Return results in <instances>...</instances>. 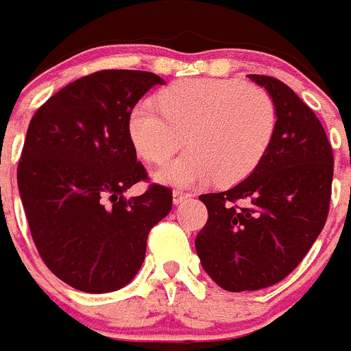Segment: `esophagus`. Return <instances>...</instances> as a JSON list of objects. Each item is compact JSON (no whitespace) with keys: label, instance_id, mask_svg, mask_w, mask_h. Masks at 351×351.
Here are the masks:
<instances>
[{"label":"esophagus","instance_id":"1","mask_svg":"<svg viewBox=\"0 0 351 351\" xmlns=\"http://www.w3.org/2000/svg\"><path fill=\"white\" fill-rule=\"evenodd\" d=\"M189 198H191L189 193H184V191H180V189L173 191V202H175V205L184 204V202L189 200Z\"/></svg>","mask_w":351,"mask_h":351}]
</instances>
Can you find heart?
Masks as SVG:
<instances>
[{
  "label": "heart",
  "mask_w": 351,
  "mask_h": 351,
  "mask_svg": "<svg viewBox=\"0 0 351 351\" xmlns=\"http://www.w3.org/2000/svg\"><path fill=\"white\" fill-rule=\"evenodd\" d=\"M278 124L272 97L263 88L221 79L175 82L153 99L130 110L128 135L147 162H162L180 146L184 151L153 173L158 184L193 187L218 180H243L267 155Z\"/></svg>",
  "instance_id": "obj_1"
}]
</instances>
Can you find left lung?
<instances>
[{
	"label": "left lung",
	"instance_id": "8db88e82",
	"mask_svg": "<svg viewBox=\"0 0 351 351\" xmlns=\"http://www.w3.org/2000/svg\"><path fill=\"white\" fill-rule=\"evenodd\" d=\"M249 79L274 101V138L249 178L200 196L209 218L195 240L204 270L229 292L287 278L323 230L332 195V146L314 111L274 77Z\"/></svg>",
	"mask_w": 351,
	"mask_h": 351
}]
</instances>
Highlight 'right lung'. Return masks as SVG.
Masks as SVG:
<instances>
[{"mask_svg": "<svg viewBox=\"0 0 351 351\" xmlns=\"http://www.w3.org/2000/svg\"><path fill=\"white\" fill-rule=\"evenodd\" d=\"M162 77L102 70L52 95L30 121L18 187L39 254L73 289L104 294L126 287L146 258L147 234L169 215L173 193L149 185L128 135L130 110Z\"/></svg>", "mask_w": 351, "mask_h": 351, "instance_id": "right-lung-1", "label": "right lung"}]
</instances>
